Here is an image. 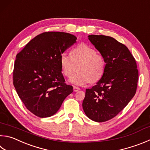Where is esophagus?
Returning <instances> with one entry per match:
<instances>
[{
  "instance_id": "1",
  "label": "esophagus",
  "mask_w": 150,
  "mask_h": 150,
  "mask_svg": "<svg viewBox=\"0 0 150 150\" xmlns=\"http://www.w3.org/2000/svg\"><path fill=\"white\" fill-rule=\"evenodd\" d=\"M79 90H80V88H79V87L75 86H73V91H74V92H77L79 91Z\"/></svg>"
}]
</instances>
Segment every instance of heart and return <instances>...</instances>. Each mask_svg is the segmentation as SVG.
Wrapping results in <instances>:
<instances>
[{
  "instance_id": "b5f03b06",
  "label": "heart",
  "mask_w": 150,
  "mask_h": 150,
  "mask_svg": "<svg viewBox=\"0 0 150 150\" xmlns=\"http://www.w3.org/2000/svg\"><path fill=\"white\" fill-rule=\"evenodd\" d=\"M62 73L71 77L79 66L80 71L72 78L70 82L77 85L96 83L101 79L105 69V59L94 48L86 44L77 46L71 51V55L62 53L60 56Z\"/></svg>"
}]
</instances>
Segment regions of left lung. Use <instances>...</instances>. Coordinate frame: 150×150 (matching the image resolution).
I'll return each instance as SVG.
<instances>
[{
  "mask_svg": "<svg viewBox=\"0 0 150 150\" xmlns=\"http://www.w3.org/2000/svg\"><path fill=\"white\" fill-rule=\"evenodd\" d=\"M88 39L104 56L105 69L96 85L86 90L83 108L91 120L105 122L115 117L134 96L138 70L128 48L113 37L91 35Z\"/></svg>",
  "mask_w": 150,
  "mask_h": 150,
  "instance_id": "obj_1",
  "label": "left lung"
}]
</instances>
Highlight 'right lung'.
Listing matches in <instances>:
<instances>
[{
	"label": "right lung",
	"instance_id": "1",
	"mask_svg": "<svg viewBox=\"0 0 150 150\" xmlns=\"http://www.w3.org/2000/svg\"><path fill=\"white\" fill-rule=\"evenodd\" d=\"M77 37L64 32L48 31L35 37L16 55L13 84L28 110L39 117H48L72 93L62 73L60 56Z\"/></svg>",
	"mask_w": 150,
	"mask_h": 150
}]
</instances>
